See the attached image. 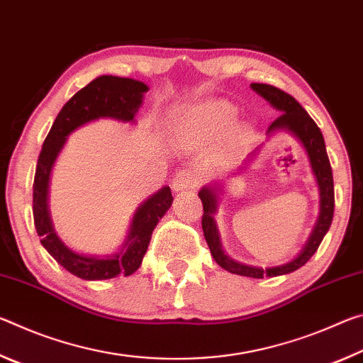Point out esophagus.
Listing matches in <instances>:
<instances>
[{
    "mask_svg": "<svg viewBox=\"0 0 363 363\" xmlns=\"http://www.w3.org/2000/svg\"><path fill=\"white\" fill-rule=\"evenodd\" d=\"M196 184H199V179H196V174L194 173V171L182 169L174 176L173 189L176 190V192H181V190L195 187Z\"/></svg>",
    "mask_w": 363,
    "mask_h": 363,
    "instance_id": "1",
    "label": "esophagus"
}]
</instances>
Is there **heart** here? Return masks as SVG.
<instances>
[{"mask_svg":"<svg viewBox=\"0 0 363 363\" xmlns=\"http://www.w3.org/2000/svg\"><path fill=\"white\" fill-rule=\"evenodd\" d=\"M237 108L227 101H208L189 107L181 118L187 131L203 138H214L230 126Z\"/></svg>","mask_w":363,"mask_h":363,"instance_id":"b5f03b06","label":"heart"}]
</instances>
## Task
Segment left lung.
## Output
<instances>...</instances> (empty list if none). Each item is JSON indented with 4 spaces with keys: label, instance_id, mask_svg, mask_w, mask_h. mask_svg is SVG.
<instances>
[{
    "label": "left lung",
    "instance_id": "obj_1",
    "mask_svg": "<svg viewBox=\"0 0 363 363\" xmlns=\"http://www.w3.org/2000/svg\"><path fill=\"white\" fill-rule=\"evenodd\" d=\"M251 88L256 91L257 94L262 96L270 106L274 108L280 110V116L275 120L272 125L269 126L267 134H272L275 131H290L293 136L299 139L306 149L307 157H309L312 173L315 176L317 186H318V195H320V213H318V219L315 223L314 230H312L309 240H307L303 251L294 257L293 261L281 264V266L275 267H256L248 266V264H242L238 261H233L230 256H227L223 250V243H220L219 230L214 220V214L218 210V196L220 192V186L216 184H210V186L201 187L199 196L203 203V216H201V227H203V235L206 238L208 247H210L211 255L220 267L229 270L232 274L245 275V277L253 279H264V277H277V275H285L294 272V270L303 267L304 264L311 259L317 248L320 247L323 237L333 220L335 213V189H333V173H331L330 160L327 155V149H325V140L322 136L320 128L315 125V121L311 118L309 113L301 107V104L294 99L293 96L286 94L275 86L262 84V83H251ZM259 147L251 153L250 158H253Z\"/></svg>",
    "mask_w": 363,
    "mask_h": 363
}]
</instances>
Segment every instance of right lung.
<instances>
[{"label":"right lung","mask_w":363,"mask_h":363,"mask_svg":"<svg viewBox=\"0 0 363 363\" xmlns=\"http://www.w3.org/2000/svg\"><path fill=\"white\" fill-rule=\"evenodd\" d=\"M149 86L133 78L102 75L79 89L60 110L45 139L33 181V220L41 245L70 274L83 280H107L136 272L149 248L152 232L173 203L171 189L164 186L149 196L136 213L125 243L112 256H86L70 250L57 237L48 208L49 176L67 136L77 128L99 118L134 123Z\"/></svg>","instance_id":"add662e5"}]
</instances>
